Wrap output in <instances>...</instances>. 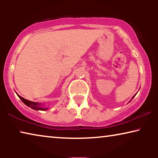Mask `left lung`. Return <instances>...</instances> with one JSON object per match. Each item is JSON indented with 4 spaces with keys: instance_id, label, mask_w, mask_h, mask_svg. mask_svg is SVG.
Wrapping results in <instances>:
<instances>
[{
    "instance_id": "8db88e82",
    "label": "left lung",
    "mask_w": 158,
    "mask_h": 158,
    "mask_svg": "<svg viewBox=\"0 0 158 158\" xmlns=\"http://www.w3.org/2000/svg\"><path fill=\"white\" fill-rule=\"evenodd\" d=\"M133 98H134V97H133Z\"/></svg>"
}]
</instances>
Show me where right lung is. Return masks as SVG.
<instances>
[{"label": "right lung", "instance_id": "1", "mask_svg": "<svg viewBox=\"0 0 158 158\" xmlns=\"http://www.w3.org/2000/svg\"><path fill=\"white\" fill-rule=\"evenodd\" d=\"M17 95H18V94H17ZM18 96L19 97V98H20L21 100L25 103L26 105L30 107V108H31V109H33L34 110H41V111H45V110H47L46 108L41 107L40 106V103H36V102H33V101H29V100H27V99L22 98V97L19 96V95H18Z\"/></svg>", "mask_w": 158, "mask_h": 158}]
</instances>
